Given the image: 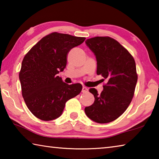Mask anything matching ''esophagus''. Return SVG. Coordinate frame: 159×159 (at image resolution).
Wrapping results in <instances>:
<instances>
[{
  "instance_id": "obj_1",
  "label": "esophagus",
  "mask_w": 159,
  "mask_h": 159,
  "mask_svg": "<svg viewBox=\"0 0 159 159\" xmlns=\"http://www.w3.org/2000/svg\"><path fill=\"white\" fill-rule=\"evenodd\" d=\"M88 91V89L86 87H85V86H83V88H82V93H87Z\"/></svg>"
}]
</instances>
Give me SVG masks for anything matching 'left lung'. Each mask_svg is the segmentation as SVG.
<instances>
[{
	"label": "left lung",
	"mask_w": 159,
	"mask_h": 159,
	"mask_svg": "<svg viewBox=\"0 0 159 159\" xmlns=\"http://www.w3.org/2000/svg\"><path fill=\"white\" fill-rule=\"evenodd\" d=\"M87 46L97 60V74L107 83L101 94L95 88L89 90L95 97L85 113L98 123L111 122L121 116L130 105L138 81L136 64L133 56L119 43L108 36L87 39Z\"/></svg>",
	"instance_id": "1"
}]
</instances>
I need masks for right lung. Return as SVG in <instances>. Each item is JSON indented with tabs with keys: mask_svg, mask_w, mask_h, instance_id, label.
Wrapping results in <instances>:
<instances>
[{
	"mask_svg": "<svg viewBox=\"0 0 159 159\" xmlns=\"http://www.w3.org/2000/svg\"><path fill=\"white\" fill-rule=\"evenodd\" d=\"M85 39L54 32L40 40L25 56L19 74L21 94L36 118L56 119L62 114L66 102L81 92V84H66L57 74L65 69L68 52Z\"/></svg>",
	"mask_w": 159,
	"mask_h": 159,
	"instance_id": "obj_1",
	"label": "right lung"
}]
</instances>
